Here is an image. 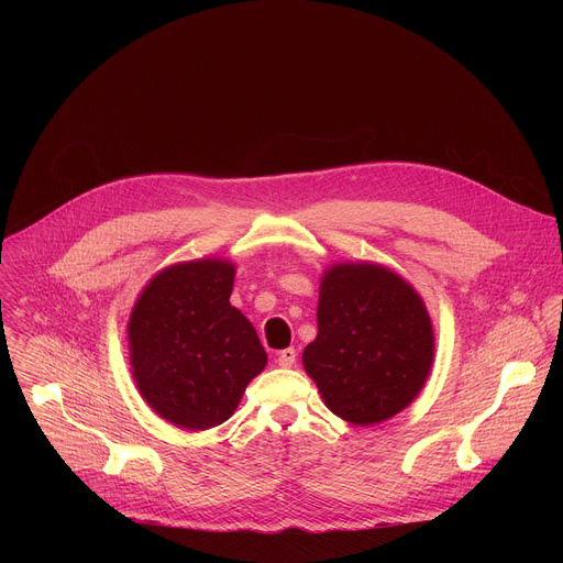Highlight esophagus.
Returning a JSON list of instances; mask_svg holds the SVG:
<instances>
[{"label":"esophagus","mask_w":563,"mask_h":563,"mask_svg":"<svg viewBox=\"0 0 563 563\" xmlns=\"http://www.w3.org/2000/svg\"><path fill=\"white\" fill-rule=\"evenodd\" d=\"M296 363V350L294 347H287L278 354V365L280 367H291Z\"/></svg>","instance_id":"esophagus-1"}]
</instances>
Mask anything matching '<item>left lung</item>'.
I'll return each mask as SVG.
<instances>
[{
    "instance_id": "left-lung-1",
    "label": "left lung",
    "mask_w": 563,
    "mask_h": 563,
    "mask_svg": "<svg viewBox=\"0 0 563 563\" xmlns=\"http://www.w3.org/2000/svg\"><path fill=\"white\" fill-rule=\"evenodd\" d=\"M318 334L302 352L325 406L374 426L406 410L434 361L430 313L410 283L374 263H339L320 280Z\"/></svg>"
}]
</instances>
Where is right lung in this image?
<instances>
[{"instance_id":"1","label":"right lung","mask_w":563,"mask_h":563,"mask_svg":"<svg viewBox=\"0 0 563 563\" xmlns=\"http://www.w3.org/2000/svg\"><path fill=\"white\" fill-rule=\"evenodd\" d=\"M235 267L200 258L155 274L129 318L135 385L148 408L185 430L227 421L267 365L250 320L231 302Z\"/></svg>"}]
</instances>
